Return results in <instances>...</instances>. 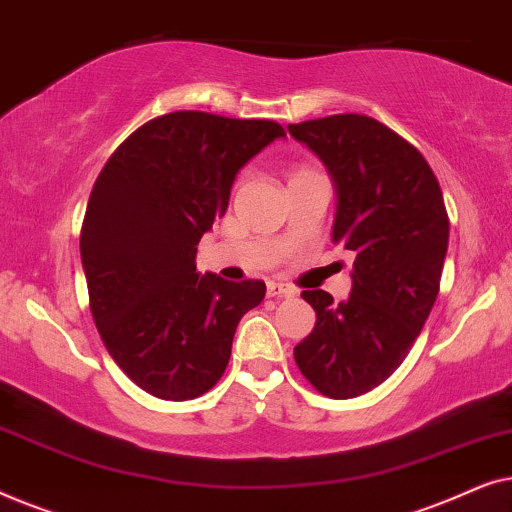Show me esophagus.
I'll return each mask as SVG.
<instances>
[{"instance_id": "34e87169", "label": "esophagus", "mask_w": 512, "mask_h": 512, "mask_svg": "<svg viewBox=\"0 0 512 512\" xmlns=\"http://www.w3.org/2000/svg\"><path fill=\"white\" fill-rule=\"evenodd\" d=\"M268 296L270 298H291V296H296V289L289 284H282V282H268Z\"/></svg>"}]
</instances>
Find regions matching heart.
Returning <instances> with one entry per match:
<instances>
[{
    "instance_id": "1",
    "label": "heart",
    "mask_w": 512,
    "mask_h": 512,
    "mask_svg": "<svg viewBox=\"0 0 512 512\" xmlns=\"http://www.w3.org/2000/svg\"><path fill=\"white\" fill-rule=\"evenodd\" d=\"M307 172H312V170H307V167H298V170L291 172V179L293 177H300V174H307Z\"/></svg>"
}]
</instances>
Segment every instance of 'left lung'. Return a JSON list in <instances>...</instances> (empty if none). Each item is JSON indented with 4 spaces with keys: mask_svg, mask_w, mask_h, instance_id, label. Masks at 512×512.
<instances>
[{
    "mask_svg": "<svg viewBox=\"0 0 512 512\" xmlns=\"http://www.w3.org/2000/svg\"><path fill=\"white\" fill-rule=\"evenodd\" d=\"M333 177V242L354 251L352 293L314 289L312 333L293 349L305 380L328 398L380 387L415 345L436 303L450 219L438 179L410 142L361 114L293 123Z\"/></svg>",
    "mask_w": 512,
    "mask_h": 512,
    "instance_id": "1",
    "label": "left lung"
}]
</instances>
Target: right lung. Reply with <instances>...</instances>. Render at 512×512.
I'll return each mask as SVG.
<instances>
[{"mask_svg": "<svg viewBox=\"0 0 512 512\" xmlns=\"http://www.w3.org/2000/svg\"><path fill=\"white\" fill-rule=\"evenodd\" d=\"M286 132L275 121L172 111L137 128L97 177L81 226L90 312L118 368L163 401H191L228 366L265 284L195 270L237 172Z\"/></svg>", "mask_w": 512, "mask_h": 512, "instance_id": "add662e5", "label": "right lung"}]
</instances>
